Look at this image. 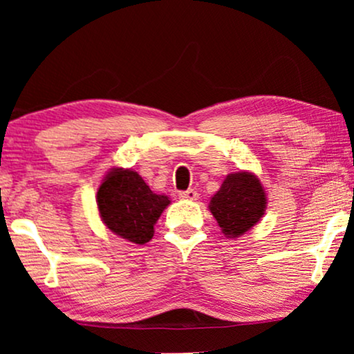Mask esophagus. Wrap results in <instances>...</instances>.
Instances as JSON below:
<instances>
[{
    "instance_id": "1",
    "label": "esophagus",
    "mask_w": 354,
    "mask_h": 354,
    "mask_svg": "<svg viewBox=\"0 0 354 354\" xmlns=\"http://www.w3.org/2000/svg\"><path fill=\"white\" fill-rule=\"evenodd\" d=\"M178 196L182 198V200H196L198 198V193L195 190H185V192H180L178 193Z\"/></svg>"
}]
</instances>
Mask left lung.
Returning <instances> with one entry per match:
<instances>
[{"instance_id":"obj_1","label":"left lung","mask_w":354,"mask_h":354,"mask_svg":"<svg viewBox=\"0 0 354 354\" xmlns=\"http://www.w3.org/2000/svg\"><path fill=\"white\" fill-rule=\"evenodd\" d=\"M209 209L225 235H243L264 214L263 185L250 172L230 174L211 198Z\"/></svg>"}]
</instances>
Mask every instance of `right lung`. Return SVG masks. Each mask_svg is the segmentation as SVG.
Instances as JSON below:
<instances>
[{
	"label": "right lung",
	"instance_id": "right-lung-1",
	"mask_svg": "<svg viewBox=\"0 0 354 354\" xmlns=\"http://www.w3.org/2000/svg\"><path fill=\"white\" fill-rule=\"evenodd\" d=\"M100 216L115 235L143 245L153 239L154 224L169 205V198L149 190L130 169H114L98 188Z\"/></svg>",
	"mask_w": 354,
	"mask_h": 354
}]
</instances>
